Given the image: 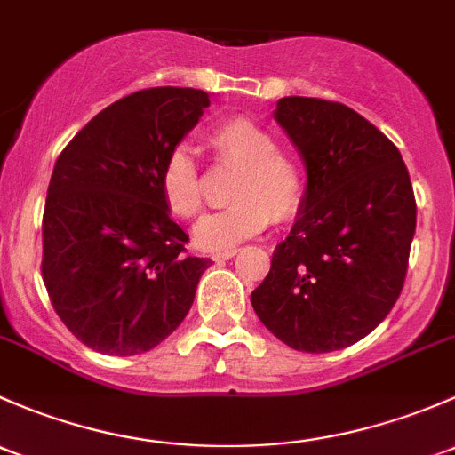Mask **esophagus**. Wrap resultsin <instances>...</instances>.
Listing matches in <instances>:
<instances>
[{
    "mask_svg": "<svg viewBox=\"0 0 455 455\" xmlns=\"http://www.w3.org/2000/svg\"><path fill=\"white\" fill-rule=\"evenodd\" d=\"M238 254V250H228V251H219V254H212V260L214 262H223V260H229L234 259V256Z\"/></svg>",
    "mask_w": 455,
    "mask_h": 455,
    "instance_id": "esophagus-1",
    "label": "esophagus"
}]
</instances>
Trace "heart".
Wrapping results in <instances>:
<instances>
[{
    "mask_svg": "<svg viewBox=\"0 0 455 455\" xmlns=\"http://www.w3.org/2000/svg\"><path fill=\"white\" fill-rule=\"evenodd\" d=\"M214 151L241 166L228 208L205 214L195 226V243L205 251H226L271 223L296 217L304 199V175L291 157L283 156L278 140L245 116H232L210 133ZM164 201L177 217L193 219L204 208V184L193 153L177 147L159 172Z\"/></svg>",
    "mask_w": 455,
    "mask_h": 455,
    "instance_id": "obj_1",
    "label": "heart"
}]
</instances>
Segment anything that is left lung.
<instances>
[{
    "label": "left lung",
    "instance_id": "8db88e82",
    "mask_svg": "<svg viewBox=\"0 0 455 455\" xmlns=\"http://www.w3.org/2000/svg\"><path fill=\"white\" fill-rule=\"evenodd\" d=\"M275 123L307 168L304 199L251 307L280 341L331 353L386 320L405 283L416 201L399 148L341 102L284 96Z\"/></svg>",
    "mask_w": 455,
    "mask_h": 455
}]
</instances>
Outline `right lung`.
Instances as JSON below:
<instances>
[{"instance_id": "obj_1", "label": "right lung", "mask_w": 455, "mask_h": 455, "mask_svg": "<svg viewBox=\"0 0 455 455\" xmlns=\"http://www.w3.org/2000/svg\"><path fill=\"white\" fill-rule=\"evenodd\" d=\"M208 105L201 89H142L89 120L56 159L41 274L63 324L98 353H147L193 307L210 260L184 254L188 234L159 172Z\"/></svg>"}]
</instances>
